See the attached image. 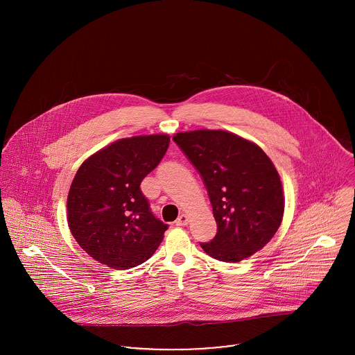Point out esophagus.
Wrapping results in <instances>:
<instances>
[{
  "label": "esophagus",
  "mask_w": 355,
  "mask_h": 355,
  "mask_svg": "<svg viewBox=\"0 0 355 355\" xmlns=\"http://www.w3.org/2000/svg\"><path fill=\"white\" fill-rule=\"evenodd\" d=\"M175 224L179 225V227L187 225V224H189V216H187V214H180V216L178 217V220L175 221Z\"/></svg>",
  "instance_id": "34e87169"
}]
</instances>
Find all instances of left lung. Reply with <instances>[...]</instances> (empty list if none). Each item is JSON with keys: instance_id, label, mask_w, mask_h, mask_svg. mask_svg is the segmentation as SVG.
I'll use <instances>...</instances> for the list:
<instances>
[{"instance_id": "1", "label": "left lung", "mask_w": 355, "mask_h": 355, "mask_svg": "<svg viewBox=\"0 0 355 355\" xmlns=\"http://www.w3.org/2000/svg\"><path fill=\"white\" fill-rule=\"evenodd\" d=\"M202 178L217 223L205 253L239 262L261 250L279 230L284 213L280 176L253 142L221 130H197L173 137Z\"/></svg>"}]
</instances>
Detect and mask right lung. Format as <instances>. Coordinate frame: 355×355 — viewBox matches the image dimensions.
Listing matches in <instances>:
<instances>
[{
    "label": "right lung",
    "instance_id": "add662e5",
    "mask_svg": "<svg viewBox=\"0 0 355 355\" xmlns=\"http://www.w3.org/2000/svg\"><path fill=\"white\" fill-rule=\"evenodd\" d=\"M169 146L165 134L119 139L78 169L67 200V220L79 246L113 269L152 257L168 225L150 210L141 183Z\"/></svg>",
    "mask_w": 355,
    "mask_h": 355
}]
</instances>
